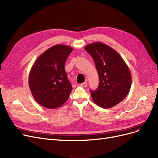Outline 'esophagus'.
I'll return each mask as SVG.
<instances>
[{"mask_svg":"<svg viewBox=\"0 0 158 158\" xmlns=\"http://www.w3.org/2000/svg\"><path fill=\"white\" fill-rule=\"evenodd\" d=\"M80 85L81 87L85 88V87H87V85H88V83H87V82H84V83H82V84H80Z\"/></svg>","mask_w":158,"mask_h":158,"instance_id":"1","label":"esophagus"}]
</instances>
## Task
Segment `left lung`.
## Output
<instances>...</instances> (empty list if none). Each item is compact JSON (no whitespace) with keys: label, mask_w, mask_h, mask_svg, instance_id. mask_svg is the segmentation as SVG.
Masks as SVG:
<instances>
[{"label":"left lung","mask_w":158,"mask_h":158,"mask_svg":"<svg viewBox=\"0 0 158 158\" xmlns=\"http://www.w3.org/2000/svg\"><path fill=\"white\" fill-rule=\"evenodd\" d=\"M84 49L93 58L99 75L98 88L90 91L94 102L105 109L115 106L127 97L131 87L128 66L115 50L103 43H93Z\"/></svg>","instance_id":"left-lung-1"}]
</instances>
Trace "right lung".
Instances as JSON below:
<instances>
[{"label": "right lung", "instance_id": "1", "mask_svg": "<svg viewBox=\"0 0 158 158\" xmlns=\"http://www.w3.org/2000/svg\"><path fill=\"white\" fill-rule=\"evenodd\" d=\"M73 50L67 45H54L43 52L33 63L28 82L33 98L43 107L58 108L69 99L73 88L64 64Z\"/></svg>", "mask_w": 158, "mask_h": 158}]
</instances>
